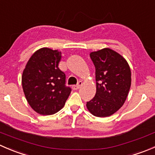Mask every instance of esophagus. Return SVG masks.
<instances>
[{"instance_id":"esophagus-1","label":"esophagus","mask_w":155,"mask_h":155,"mask_svg":"<svg viewBox=\"0 0 155 155\" xmlns=\"http://www.w3.org/2000/svg\"><path fill=\"white\" fill-rule=\"evenodd\" d=\"M82 85V82H79V84L78 85H73L72 86V88H73V90L76 91V90H78V89L79 88V87H81V85Z\"/></svg>"}]
</instances>
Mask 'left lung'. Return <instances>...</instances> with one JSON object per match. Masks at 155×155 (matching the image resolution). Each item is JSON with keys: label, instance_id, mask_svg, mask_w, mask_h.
<instances>
[{"label": "left lung", "instance_id": "1", "mask_svg": "<svg viewBox=\"0 0 155 155\" xmlns=\"http://www.w3.org/2000/svg\"><path fill=\"white\" fill-rule=\"evenodd\" d=\"M90 57L96 69L97 91L87 109L96 117L110 116L125 102L131 85L130 68L122 55L109 48L92 51Z\"/></svg>", "mask_w": 155, "mask_h": 155}]
</instances>
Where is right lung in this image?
Returning a JSON list of instances; mask_svg holds the SVG:
<instances>
[{
  "instance_id": "right-lung-1",
  "label": "right lung",
  "mask_w": 155,
  "mask_h": 155,
  "mask_svg": "<svg viewBox=\"0 0 155 155\" xmlns=\"http://www.w3.org/2000/svg\"><path fill=\"white\" fill-rule=\"evenodd\" d=\"M61 51L49 48L37 50L23 70L21 84L26 100L40 115L60 111L71 92L65 86L66 76L58 68Z\"/></svg>"
}]
</instances>
